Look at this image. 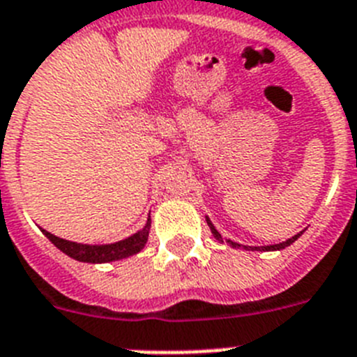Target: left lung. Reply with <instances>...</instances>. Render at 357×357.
<instances>
[{"label":"left lung","instance_id":"8db88e82","mask_svg":"<svg viewBox=\"0 0 357 357\" xmlns=\"http://www.w3.org/2000/svg\"><path fill=\"white\" fill-rule=\"evenodd\" d=\"M208 224H209V227H211V233H213V236H215L216 240H220L222 242V236H220V233H218V231L215 229V227H213V224L211 222L208 220ZM300 234L301 233H298V234H294V236H292V238H289V240H285V242H282V243H276V245H267V248H261V249H266V251H276V249H283V248H287V245H291L292 242H294V240L296 238H300ZM231 245H233V248H240L238 243H234V242H229ZM257 249V248H255Z\"/></svg>","mask_w":357,"mask_h":357}]
</instances>
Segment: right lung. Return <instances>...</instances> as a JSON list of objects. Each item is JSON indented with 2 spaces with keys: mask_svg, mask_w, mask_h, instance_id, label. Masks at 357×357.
I'll return each mask as SVG.
<instances>
[{
  "mask_svg": "<svg viewBox=\"0 0 357 357\" xmlns=\"http://www.w3.org/2000/svg\"><path fill=\"white\" fill-rule=\"evenodd\" d=\"M149 225H151V220H148L144 229L135 233L133 236L123 240V242L109 243V245H86V243H75L57 238V236H54V234H50L45 229H43V233L57 249H61V251L74 258V260L88 261V264H102V261H114L132 257V255L141 251L146 245V242H148Z\"/></svg>",
  "mask_w": 357,
  "mask_h": 357,
  "instance_id": "1",
  "label": "right lung"
}]
</instances>
